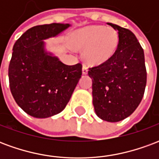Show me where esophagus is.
Segmentation results:
<instances>
[{
  "label": "esophagus",
  "mask_w": 159,
  "mask_h": 159,
  "mask_svg": "<svg viewBox=\"0 0 159 159\" xmlns=\"http://www.w3.org/2000/svg\"><path fill=\"white\" fill-rule=\"evenodd\" d=\"M88 71H89V70L87 68L86 66H83V75H86L88 74Z\"/></svg>",
  "instance_id": "esophagus-1"
}]
</instances>
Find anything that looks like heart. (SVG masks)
Wrapping results in <instances>:
<instances>
[{"mask_svg": "<svg viewBox=\"0 0 159 159\" xmlns=\"http://www.w3.org/2000/svg\"><path fill=\"white\" fill-rule=\"evenodd\" d=\"M70 42L74 48L83 49V59L95 66L107 62L115 54L119 45V36L111 27L90 25L73 33Z\"/></svg>", "mask_w": 159, "mask_h": 159, "instance_id": "heart-1", "label": "heart"}]
</instances>
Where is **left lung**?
I'll return each mask as SVG.
<instances>
[{
	"label": "left lung",
	"instance_id": "left-lung-1",
	"mask_svg": "<svg viewBox=\"0 0 159 159\" xmlns=\"http://www.w3.org/2000/svg\"><path fill=\"white\" fill-rule=\"evenodd\" d=\"M119 36V45L108 61L89 68L93 105L104 121L115 123L135 111L142 100L147 84L143 48L129 30L107 23Z\"/></svg>",
	"mask_w": 159,
	"mask_h": 159
}]
</instances>
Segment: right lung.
<instances>
[{"label":"right lung","instance_id":"add662e5","mask_svg":"<svg viewBox=\"0 0 159 159\" xmlns=\"http://www.w3.org/2000/svg\"><path fill=\"white\" fill-rule=\"evenodd\" d=\"M69 24L34 26L17 40L9 64V85L19 107L36 118L61 112L82 76V65L67 66L45 50L44 40L55 37Z\"/></svg>","mask_w":159,"mask_h":159}]
</instances>
